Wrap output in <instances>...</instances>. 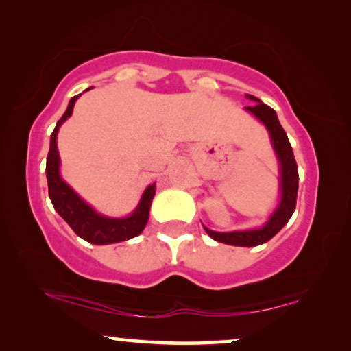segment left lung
<instances>
[{
	"mask_svg": "<svg viewBox=\"0 0 351 351\" xmlns=\"http://www.w3.org/2000/svg\"><path fill=\"white\" fill-rule=\"evenodd\" d=\"M246 97L249 100H254L256 104L251 105V107H244V110L251 113L252 117H256L267 128L278 165H280V201H278L276 208L273 209L267 222L258 228L237 230V232H214V230H209L204 225L203 228L210 238L219 243L230 244V246L254 247L267 243L268 239L275 237L289 222L291 215L294 214L297 190H299V169H297L289 138H287V134L280 124L275 110L263 104L262 100L254 97V95L247 94Z\"/></svg>",
	"mask_w": 351,
	"mask_h": 351,
	"instance_id": "left-lung-1",
	"label": "left lung"
}]
</instances>
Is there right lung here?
<instances>
[{
    "label": "right lung",
    "instance_id": "right-lung-1",
    "mask_svg": "<svg viewBox=\"0 0 351 351\" xmlns=\"http://www.w3.org/2000/svg\"><path fill=\"white\" fill-rule=\"evenodd\" d=\"M88 90V89H86ZM81 95V94H80ZM80 95L70 99L65 113L57 121L54 131L51 134V147L46 160V177L49 198L52 206L59 213L62 219L70 225L71 230L90 244H113L126 241L137 234H141L148 222L150 206L155 196L156 185L150 184L143 190L142 198L136 206V209L126 217H108L99 214L93 206L86 203L60 176V156L57 150V134L62 124L73 113L75 102Z\"/></svg>",
    "mask_w": 351,
    "mask_h": 351
}]
</instances>
